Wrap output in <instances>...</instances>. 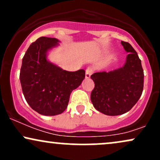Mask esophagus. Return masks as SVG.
<instances>
[{
  "instance_id": "obj_1",
  "label": "esophagus",
  "mask_w": 160,
  "mask_h": 160,
  "mask_svg": "<svg viewBox=\"0 0 160 160\" xmlns=\"http://www.w3.org/2000/svg\"><path fill=\"white\" fill-rule=\"evenodd\" d=\"M92 72H93V70H92V68H90V67L87 68H86V74H85L86 78L88 79V78H90L91 74H92Z\"/></svg>"
}]
</instances>
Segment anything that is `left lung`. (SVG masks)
<instances>
[{
	"label": "left lung",
	"instance_id": "1",
	"mask_svg": "<svg viewBox=\"0 0 160 160\" xmlns=\"http://www.w3.org/2000/svg\"><path fill=\"white\" fill-rule=\"evenodd\" d=\"M128 52L123 67L91 75L95 87L91 101L97 111L108 116L129 111L140 98L144 88V71L141 59L130 43L121 41Z\"/></svg>",
	"mask_w": 160,
	"mask_h": 160
}]
</instances>
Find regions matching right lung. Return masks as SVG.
<instances>
[{"mask_svg":"<svg viewBox=\"0 0 160 160\" xmlns=\"http://www.w3.org/2000/svg\"><path fill=\"white\" fill-rule=\"evenodd\" d=\"M58 42L56 38H38L27 49L20 70L25 100L34 111L44 116L63 113L71 92L85 78L84 70L67 71L47 60V52L57 47Z\"/></svg>","mask_w":160,"mask_h":160,"instance_id":"add662e5","label":"right lung"}]
</instances>
